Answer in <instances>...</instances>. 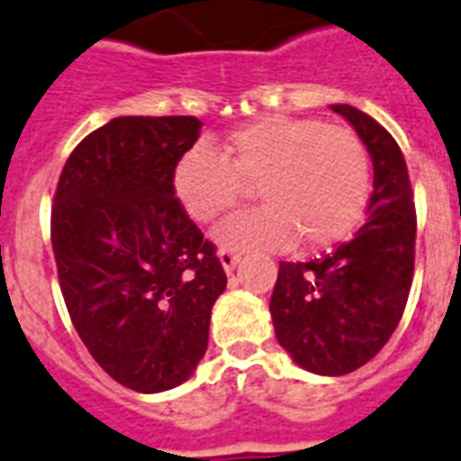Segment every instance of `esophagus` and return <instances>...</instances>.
Returning <instances> with one entry per match:
<instances>
[{
	"label": "esophagus",
	"mask_w": 461,
	"mask_h": 461,
	"mask_svg": "<svg viewBox=\"0 0 461 461\" xmlns=\"http://www.w3.org/2000/svg\"><path fill=\"white\" fill-rule=\"evenodd\" d=\"M239 260H241V255L234 253V250H230V249L220 250V262H222L224 272H227V274H230L231 269L239 265Z\"/></svg>",
	"instance_id": "obj_1"
}]
</instances>
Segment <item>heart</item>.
Returning a JSON list of instances; mask_svg holds the SVG:
<instances>
[{
    "instance_id": "heart-1",
    "label": "heart",
    "mask_w": 461,
    "mask_h": 461,
    "mask_svg": "<svg viewBox=\"0 0 461 461\" xmlns=\"http://www.w3.org/2000/svg\"><path fill=\"white\" fill-rule=\"evenodd\" d=\"M176 194L196 222H211L258 187L265 206L224 220L220 249H330L363 222L373 192L370 154L354 131L312 117H262L231 131L222 157L189 149L176 166Z\"/></svg>"
}]
</instances>
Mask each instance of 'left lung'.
<instances>
[{
  "label": "left lung",
  "instance_id": "8db88e82",
  "mask_svg": "<svg viewBox=\"0 0 461 461\" xmlns=\"http://www.w3.org/2000/svg\"><path fill=\"white\" fill-rule=\"evenodd\" d=\"M373 158L368 218L354 239L309 262H281L272 312L278 344L316 375L354 373L389 342L415 272L417 215L408 166L392 133L351 105H330Z\"/></svg>",
  "mask_w": 461,
  "mask_h": 461
}]
</instances>
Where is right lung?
<instances>
[{
  "instance_id": "obj_1",
  "label": "right lung",
  "mask_w": 461,
  "mask_h": 461,
  "mask_svg": "<svg viewBox=\"0 0 461 461\" xmlns=\"http://www.w3.org/2000/svg\"><path fill=\"white\" fill-rule=\"evenodd\" d=\"M196 117H117L65 161L51 243L69 319L119 384L158 393L206 354L211 309L227 288L215 246L176 196Z\"/></svg>"
}]
</instances>
